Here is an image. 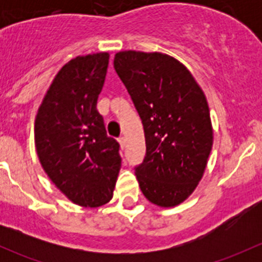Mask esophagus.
Returning <instances> with one entry per match:
<instances>
[{
    "label": "esophagus",
    "mask_w": 262,
    "mask_h": 262,
    "mask_svg": "<svg viewBox=\"0 0 262 262\" xmlns=\"http://www.w3.org/2000/svg\"><path fill=\"white\" fill-rule=\"evenodd\" d=\"M118 141H119V143H120V147L124 149V147H125V138H124V137H120Z\"/></svg>",
    "instance_id": "obj_1"
}]
</instances>
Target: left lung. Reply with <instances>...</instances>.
Listing matches in <instances>:
<instances>
[{
    "label": "left lung",
    "mask_w": 262,
    "mask_h": 262,
    "mask_svg": "<svg viewBox=\"0 0 262 262\" xmlns=\"http://www.w3.org/2000/svg\"><path fill=\"white\" fill-rule=\"evenodd\" d=\"M114 67L143 124L147 152L136 167L139 187L155 205L176 207L196 189L212 150L207 97L168 54L124 50L115 54Z\"/></svg>",
    "instance_id": "left-lung-1"
}]
</instances>
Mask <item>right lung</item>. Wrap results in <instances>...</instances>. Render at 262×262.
Segmentation results:
<instances>
[{
    "label": "right lung",
    "instance_id": "obj_1",
    "mask_svg": "<svg viewBox=\"0 0 262 262\" xmlns=\"http://www.w3.org/2000/svg\"><path fill=\"white\" fill-rule=\"evenodd\" d=\"M109 53L78 55L55 75L34 124L39 161L53 184L75 204L97 208L113 198L121 166L119 143L97 112Z\"/></svg>",
    "mask_w": 262,
    "mask_h": 262
}]
</instances>
